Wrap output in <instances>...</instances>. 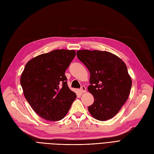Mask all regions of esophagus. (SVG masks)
I'll return each mask as SVG.
<instances>
[{
  "label": "esophagus",
  "instance_id": "esophagus-1",
  "mask_svg": "<svg viewBox=\"0 0 154 154\" xmlns=\"http://www.w3.org/2000/svg\"><path fill=\"white\" fill-rule=\"evenodd\" d=\"M79 91H80V92L81 93H85L86 91V88H85V86H81V88H80V90H79Z\"/></svg>",
  "mask_w": 154,
  "mask_h": 154
}]
</instances>
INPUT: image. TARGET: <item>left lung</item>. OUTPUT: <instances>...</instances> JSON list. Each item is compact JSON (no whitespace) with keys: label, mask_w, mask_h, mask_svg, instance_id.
Segmentation results:
<instances>
[{"label":"left lung","mask_w":154,"mask_h":154,"mask_svg":"<svg viewBox=\"0 0 154 154\" xmlns=\"http://www.w3.org/2000/svg\"><path fill=\"white\" fill-rule=\"evenodd\" d=\"M78 59L90 73L88 90L94 97L88 107L91 115L100 121L115 116L129 96L132 80L121 59L111 52L81 50Z\"/></svg>","instance_id":"8db88e82"}]
</instances>
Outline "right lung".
Wrapping results in <instances>:
<instances>
[{"instance_id": "obj_1", "label": "right lung", "mask_w": 154, "mask_h": 154, "mask_svg": "<svg viewBox=\"0 0 154 154\" xmlns=\"http://www.w3.org/2000/svg\"><path fill=\"white\" fill-rule=\"evenodd\" d=\"M75 54L73 50H54L34 57L24 68L20 79L24 96L45 120H61L77 97L64 75Z\"/></svg>"}]
</instances>
